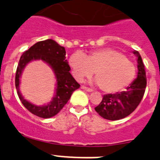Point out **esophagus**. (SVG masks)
Instances as JSON below:
<instances>
[{"label":"esophagus","mask_w":160,"mask_h":160,"mask_svg":"<svg viewBox=\"0 0 160 160\" xmlns=\"http://www.w3.org/2000/svg\"><path fill=\"white\" fill-rule=\"evenodd\" d=\"M81 88L82 89H84V90L87 91V92H92V89L90 88L86 87V86H84V85H82L81 86Z\"/></svg>","instance_id":"1"}]
</instances>
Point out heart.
<instances>
[{"label": "heart", "instance_id": "b5f03b06", "mask_svg": "<svg viewBox=\"0 0 160 160\" xmlns=\"http://www.w3.org/2000/svg\"><path fill=\"white\" fill-rule=\"evenodd\" d=\"M76 80L82 81L94 73L100 88L116 92L128 86L135 79L136 66L123 53L112 48L95 50L88 55L81 52L72 54L68 60Z\"/></svg>", "mask_w": 160, "mask_h": 160}]
</instances>
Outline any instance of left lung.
<instances>
[{
  "label": "left lung",
  "mask_w": 160,
  "mask_h": 160,
  "mask_svg": "<svg viewBox=\"0 0 160 160\" xmlns=\"http://www.w3.org/2000/svg\"><path fill=\"white\" fill-rule=\"evenodd\" d=\"M138 57V77L127 88L126 91L103 96L100 104L95 108L98 114L109 120H118L132 113L140 103L147 86L144 65L139 53L134 52Z\"/></svg>",
  "instance_id": "1"
}]
</instances>
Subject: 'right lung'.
Segmentation results:
<instances>
[{
    "instance_id": "obj_1",
    "label": "right lung",
    "mask_w": 160,
    "mask_h": 160,
    "mask_svg": "<svg viewBox=\"0 0 160 160\" xmlns=\"http://www.w3.org/2000/svg\"><path fill=\"white\" fill-rule=\"evenodd\" d=\"M65 55L66 52L64 47L57 44L55 41L48 39L36 43L21 57L16 72V88L21 103L35 116L44 119L56 116L69 100L73 92L80 88V84L69 72L71 68L65 60ZM39 58L48 62L53 68L58 79L55 97L48 105L42 107L36 106L24 100L19 91V77L22 69L31 60Z\"/></svg>"
}]
</instances>
